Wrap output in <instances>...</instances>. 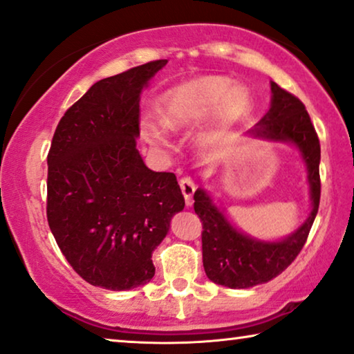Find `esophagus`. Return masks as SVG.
I'll use <instances>...</instances> for the list:
<instances>
[{
	"instance_id": "obj_1",
	"label": "esophagus",
	"mask_w": 354,
	"mask_h": 354,
	"mask_svg": "<svg viewBox=\"0 0 354 354\" xmlns=\"http://www.w3.org/2000/svg\"><path fill=\"white\" fill-rule=\"evenodd\" d=\"M179 186H181V191L184 198H186V203L187 205H192V195L195 192V184L191 178L184 176L181 178V181H179Z\"/></svg>"
}]
</instances>
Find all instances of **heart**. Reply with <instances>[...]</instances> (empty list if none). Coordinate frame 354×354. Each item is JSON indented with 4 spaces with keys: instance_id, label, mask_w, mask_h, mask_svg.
<instances>
[{
    "instance_id": "b5f03b06",
    "label": "heart",
    "mask_w": 354,
    "mask_h": 354,
    "mask_svg": "<svg viewBox=\"0 0 354 354\" xmlns=\"http://www.w3.org/2000/svg\"><path fill=\"white\" fill-rule=\"evenodd\" d=\"M219 109L223 124H230L243 115L250 108V97L240 87L230 88V81L225 77H200L181 84L168 91L162 98V120L145 115L140 122V133L157 151L170 147L167 129L184 130L202 122L208 115ZM216 131L205 135V140H213Z\"/></svg>"
}]
</instances>
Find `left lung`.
<instances>
[{
	"instance_id": "1",
	"label": "left lung",
	"mask_w": 354,
	"mask_h": 354,
	"mask_svg": "<svg viewBox=\"0 0 354 354\" xmlns=\"http://www.w3.org/2000/svg\"><path fill=\"white\" fill-rule=\"evenodd\" d=\"M272 106L250 133L261 138L289 141L299 147L308 168L312 213L288 239L275 243L252 240L240 234L223 211L216 208L203 189L194 194V209L202 221V254L207 277L216 284L245 289L267 283L291 266L308 239L321 197V146L305 104L272 82Z\"/></svg>"
}]
</instances>
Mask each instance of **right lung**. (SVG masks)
Segmentation results:
<instances>
[{
  "label": "right lung",
  "mask_w": 354,
  "mask_h": 354,
  "mask_svg": "<svg viewBox=\"0 0 354 354\" xmlns=\"http://www.w3.org/2000/svg\"><path fill=\"white\" fill-rule=\"evenodd\" d=\"M167 65L154 60L95 82L66 109L47 154V223L63 256L92 286L151 281L152 251L184 208L175 173L145 165L140 93Z\"/></svg>",
  "instance_id": "obj_1"
}]
</instances>
